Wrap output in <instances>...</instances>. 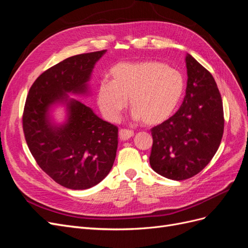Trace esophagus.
Instances as JSON below:
<instances>
[{
  "instance_id": "1",
  "label": "esophagus",
  "mask_w": 248,
  "mask_h": 248,
  "mask_svg": "<svg viewBox=\"0 0 248 248\" xmlns=\"http://www.w3.org/2000/svg\"><path fill=\"white\" fill-rule=\"evenodd\" d=\"M133 136H134V132L133 131L126 130V129H121V130H119V139L123 140V141L130 139L131 137H133Z\"/></svg>"
}]
</instances>
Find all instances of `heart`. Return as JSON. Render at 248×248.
<instances>
[{
	"label": "heart",
	"mask_w": 248,
	"mask_h": 248,
	"mask_svg": "<svg viewBox=\"0 0 248 248\" xmlns=\"http://www.w3.org/2000/svg\"><path fill=\"white\" fill-rule=\"evenodd\" d=\"M111 80L100 81L97 102L107 119L115 122L129 99L135 119L155 125L174 112L185 90L180 72L162 62H119L110 70Z\"/></svg>",
	"instance_id": "1"
}]
</instances>
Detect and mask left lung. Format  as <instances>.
<instances>
[{
	"mask_svg": "<svg viewBox=\"0 0 248 248\" xmlns=\"http://www.w3.org/2000/svg\"><path fill=\"white\" fill-rule=\"evenodd\" d=\"M187 83L178 111L151 129L149 163L155 172L185 180L201 172L217 154L223 134V109L213 76L190 54L186 57Z\"/></svg>",
	"mask_w": 248,
	"mask_h": 248,
	"instance_id": "obj_1",
	"label": "left lung"
}]
</instances>
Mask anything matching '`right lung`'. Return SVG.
Instances as JSON below:
<instances>
[{"instance_id":"obj_1","label":"right lung","mask_w":248,"mask_h":248,"mask_svg":"<svg viewBox=\"0 0 248 248\" xmlns=\"http://www.w3.org/2000/svg\"><path fill=\"white\" fill-rule=\"evenodd\" d=\"M107 50L68 58L46 70L31 86L22 116L26 141L41 169L59 185L86 189L105 178L113 166L117 126L68 93H90L93 67ZM66 107V121L55 124L51 112Z\"/></svg>"}]
</instances>
